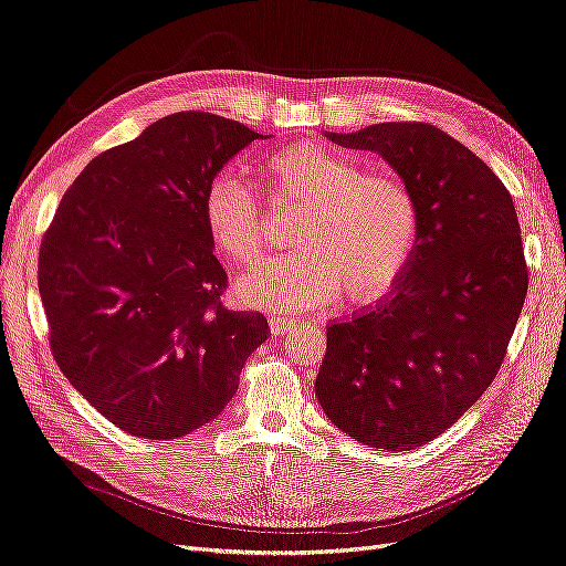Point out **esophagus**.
I'll use <instances>...</instances> for the list:
<instances>
[{"instance_id":"esophagus-1","label":"esophagus","mask_w":566,"mask_h":566,"mask_svg":"<svg viewBox=\"0 0 566 566\" xmlns=\"http://www.w3.org/2000/svg\"><path fill=\"white\" fill-rule=\"evenodd\" d=\"M268 324H270V333H272V336H284L286 331H291V328L296 326V322L284 319V317H270Z\"/></svg>"}]
</instances>
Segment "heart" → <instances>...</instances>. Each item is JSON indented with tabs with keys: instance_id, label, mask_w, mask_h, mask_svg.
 <instances>
[{
	"instance_id": "heart-1",
	"label": "heart",
	"mask_w": 566,
	"mask_h": 566,
	"mask_svg": "<svg viewBox=\"0 0 566 566\" xmlns=\"http://www.w3.org/2000/svg\"><path fill=\"white\" fill-rule=\"evenodd\" d=\"M272 205L307 207L294 247L240 277L244 305L305 312L328 305L340 291L349 303L382 296L406 272L420 242V205L410 186L319 142H298L263 160ZM205 228L219 254L254 263L265 251L259 205L242 179L219 175L202 198Z\"/></svg>"
}]
</instances>
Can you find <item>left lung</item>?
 I'll list each match as a JSON object with an SVG mask.
<instances>
[{
  "label": "left lung",
  "mask_w": 566,
  "mask_h": 566,
  "mask_svg": "<svg viewBox=\"0 0 566 566\" xmlns=\"http://www.w3.org/2000/svg\"><path fill=\"white\" fill-rule=\"evenodd\" d=\"M380 154L420 205V242L389 294L326 326L315 382L328 420L359 443L415 450L492 385L527 296V263L506 186L429 123L326 133Z\"/></svg>",
  "instance_id": "left-lung-1"
}]
</instances>
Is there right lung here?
Segmentation results:
<instances>
[{"label": "right lung", "instance_id": "obj_1", "mask_svg": "<svg viewBox=\"0 0 566 566\" xmlns=\"http://www.w3.org/2000/svg\"><path fill=\"white\" fill-rule=\"evenodd\" d=\"M254 139L217 114L165 116L83 167L41 240L53 359L133 436L167 441L217 420L268 338L261 312L221 303L228 275L202 219L207 186Z\"/></svg>", "mask_w": 566, "mask_h": 566}]
</instances>
